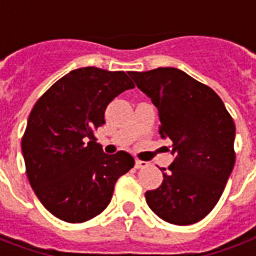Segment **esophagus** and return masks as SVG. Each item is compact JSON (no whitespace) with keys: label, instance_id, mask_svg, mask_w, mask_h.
<instances>
[{"label":"esophagus","instance_id":"1","mask_svg":"<svg viewBox=\"0 0 256 256\" xmlns=\"http://www.w3.org/2000/svg\"><path fill=\"white\" fill-rule=\"evenodd\" d=\"M148 162H146V160H136V168H148Z\"/></svg>","mask_w":256,"mask_h":256}]
</instances>
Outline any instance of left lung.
Returning a JSON list of instances; mask_svg holds the SVG:
<instances>
[{"mask_svg": "<svg viewBox=\"0 0 256 256\" xmlns=\"http://www.w3.org/2000/svg\"><path fill=\"white\" fill-rule=\"evenodd\" d=\"M136 88L160 112V136L174 156L164 182L146 191L160 218L186 226L199 222L218 203L235 164L234 120L218 94L184 72L158 68L130 72Z\"/></svg>", "mask_w": 256, "mask_h": 256, "instance_id": "8db88e82", "label": "left lung"}]
</instances>
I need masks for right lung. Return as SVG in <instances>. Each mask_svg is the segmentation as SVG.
Instances as JSON below:
<instances>
[{"mask_svg":"<svg viewBox=\"0 0 256 256\" xmlns=\"http://www.w3.org/2000/svg\"><path fill=\"white\" fill-rule=\"evenodd\" d=\"M134 88L124 72L80 68L58 80L34 104L22 154L30 186L54 216L86 222L108 207L116 182L134 166L128 152L108 156L92 132L104 110Z\"/></svg>","mask_w":256,"mask_h":256,"instance_id":"add662e5","label":"right lung"}]
</instances>
